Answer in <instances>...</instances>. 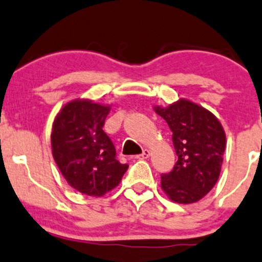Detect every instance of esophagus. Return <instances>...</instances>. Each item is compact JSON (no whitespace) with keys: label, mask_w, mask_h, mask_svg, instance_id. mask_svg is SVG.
I'll use <instances>...</instances> for the list:
<instances>
[{"label":"esophagus","mask_w":262,"mask_h":262,"mask_svg":"<svg viewBox=\"0 0 262 262\" xmlns=\"http://www.w3.org/2000/svg\"><path fill=\"white\" fill-rule=\"evenodd\" d=\"M150 156V150L149 149H143V153L139 154V156H137V158L138 159H147L149 158Z\"/></svg>","instance_id":"obj_1"}]
</instances>
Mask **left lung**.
I'll use <instances>...</instances> for the list:
<instances>
[{
    "instance_id": "8db88e82",
    "label": "left lung",
    "mask_w": 262,
    "mask_h": 262,
    "mask_svg": "<svg viewBox=\"0 0 262 262\" xmlns=\"http://www.w3.org/2000/svg\"><path fill=\"white\" fill-rule=\"evenodd\" d=\"M172 130L178 161L161 176V187L172 202L189 205L213 188L221 173L226 148L224 126L208 109L187 99L153 106Z\"/></svg>"
}]
</instances>
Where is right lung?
<instances>
[{
  "label": "right lung",
  "mask_w": 262,
  "mask_h": 262,
  "mask_svg": "<svg viewBox=\"0 0 262 262\" xmlns=\"http://www.w3.org/2000/svg\"><path fill=\"white\" fill-rule=\"evenodd\" d=\"M112 105L74 99L55 117L51 150L60 172L73 188L101 197L122 181L128 164L115 158L113 142L103 130Z\"/></svg>",
  "instance_id": "obj_1"
}]
</instances>
